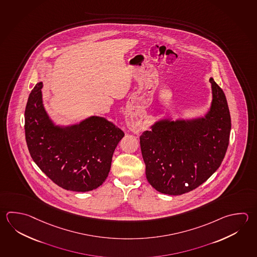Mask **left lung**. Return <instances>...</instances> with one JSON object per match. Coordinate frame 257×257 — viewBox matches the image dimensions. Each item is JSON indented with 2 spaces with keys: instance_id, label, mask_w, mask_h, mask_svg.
Segmentation results:
<instances>
[{
  "instance_id": "8db88e82",
  "label": "left lung",
  "mask_w": 257,
  "mask_h": 257,
  "mask_svg": "<svg viewBox=\"0 0 257 257\" xmlns=\"http://www.w3.org/2000/svg\"><path fill=\"white\" fill-rule=\"evenodd\" d=\"M212 102L203 116L164 117L140 137L149 184L162 194L197 188L219 168L227 150L231 117L226 97L213 78Z\"/></svg>"
}]
</instances>
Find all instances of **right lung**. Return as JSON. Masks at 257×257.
<instances>
[{
	"mask_svg": "<svg viewBox=\"0 0 257 257\" xmlns=\"http://www.w3.org/2000/svg\"><path fill=\"white\" fill-rule=\"evenodd\" d=\"M43 82L36 83L25 108V139L40 169L63 189L88 192L105 181L111 158L124 133L102 116L56 124L43 101Z\"/></svg>",
	"mask_w": 257,
	"mask_h": 257,
	"instance_id": "1",
	"label": "right lung"
}]
</instances>
